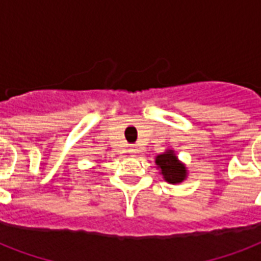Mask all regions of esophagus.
Here are the masks:
<instances>
[{
	"label": "esophagus",
	"instance_id": "esophagus-1",
	"mask_svg": "<svg viewBox=\"0 0 261 261\" xmlns=\"http://www.w3.org/2000/svg\"><path fill=\"white\" fill-rule=\"evenodd\" d=\"M128 153H130V154H135V153H138V147L130 146V149H128Z\"/></svg>",
	"mask_w": 261,
	"mask_h": 261
}]
</instances>
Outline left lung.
<instances>
[{
	"instance_id": "left-lung-1",
	"label": "left lung",
	"mask_w": 261,
	"mask_h": 261,
	"mask_svg": "<svg viewBox=\"0 0 261 261\" xmlns=\"http://www.w3.org/2000/svg\"><path fill=\"white\" fill-rule=\"evenodd\" d=\"M155 164L159 165V168L161 169V173L164 174V178L168 182L177 184V182H181L186 178V167L181 163H178L177 157L174 155L172 150L157 155Z\"/></svg>"
}]
</instances>
